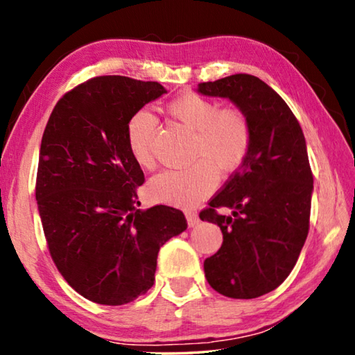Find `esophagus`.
<instances>
[{
	"label": "esophagus",
	"mask_w": 355,
	"mask_h": 355,
	"mask_svg": "<svg viewBox=\"0 0 355 355\" xmlns=\"http://www.w3.org/2000/svg\"><path fill=\"white\" fill-rule=\"evenodd\" d=\"M186 220H188V225H189V227H196V225L200 222L199 216H197V213H194V211H188V213H186Z\"/></svg>",
	"instance_id": "esophagus-1"
}]
</instances>
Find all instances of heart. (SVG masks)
Segmentation results:
<instances>
[{"label":"heart","instance_id":"1","mask_svg":"<svg viewBox=\"0 0 355 355\" xmlns=\"http://www.w3.org/2000/svg\"><path fill=\"white\" fill-rule=\"evenodd\" d=\"M167 112L180 125L194 133L189 166L167 169L148 183L152 199L167 205L191 208L200 203L218 184L222 173L236 171L250 148V125L236 110H219V105L197 94H183L167 105ZM158 120L141 110L127 125V146L131 158L141 167L153 164V139Z\"/></svg>","mask_w":355,"mask_h":355}]
</instances>
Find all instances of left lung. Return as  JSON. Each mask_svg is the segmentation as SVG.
I'll list each match as a JSON object with an SVG mask.
<instances>
[{
    "label": "left lung",
    "mask_w": 355,
    "mask_h": 355,
    "mask_svg": "<svg viewBox=\"0 0 355 355\" xmlns=\"http://www.w3.org/2000/svg\"><path fill=\"white\" fill-rule=\"evenodd\" d=\"M197 92L230 100L250 125L248 156L200 219L224 235L203 263L208 284L227 297L254 299L290 275L307 239L313 192L307 144L284 98L260 78L230 75L199 84Z\"/></svg>",
    "instance_id": "8db88e82"
}]
</instances>
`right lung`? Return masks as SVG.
<instances>
[{
    "instance_id": "1",
    "label": "right lung",
    "mask_w": 355,
    "mask_h": 355,
    "mask_svg": "<svg viewBox=\"0 0 355 355\" xmlns=\"http://www.w3.org/2000/svg\"><path fill=\"white\" fill-rule=\"evenodd\" d=\"M164 94L155 81L92 78L58 101L42 136L35 200L48 249L92 302L123 305L146 294L159 248L188 227L180 209L137 208L144 172L130 155L127 125Z\"/></svg>"
}]
</instances>
